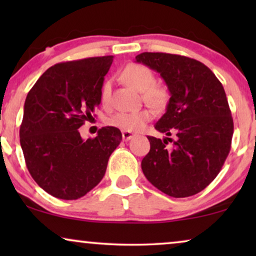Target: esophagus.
Listing matches in <instances>:
<instances>
[{
	"instance_id": "obj_1",
	"label": "esophagus",
	"mask_w": 256,
	"mask_h": 256,
	"mask_svg": "<svg viewBox=\"0 0 256 256\" xmlns=\"http://www.w3.org/2000/svg\"><path fill=\"white\" fill-rule=\"evenodd\" d=\"M135 134L132 132H126V130L122 132V138H124V141H129V140H132Z\"/></svg>"
}]
</instances>
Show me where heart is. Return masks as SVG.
Masks as SVG:
<instances>
[{
    "label": "heart",
    "instance_id": "obj_1",
    "mask_svg": "<svg viewBox=\"0 0 256 256\" xmlns=\"http://www.w3.org/2000/svg\"><path fill=\"white\" fill-rule=\"evenodd\" d=\"M121 79L126 85L142 92V98L149 106L155 110H162L166 107L169 99L168 90L163 86L156 85L155 74L149 68L141 64H129L121 72ZM112 96V82L110 79L104 80L101 87V102L108 104ZM154 116L152 112L148 108H143L134 112H118L110 118V124L126 132H138L146 127V124Z\"/></svg>",
    "mask_w": 256,
    "mask_h": 256
}]
</instances>
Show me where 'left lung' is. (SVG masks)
Segmentation results:
<instances>
[{
  "label": "left lung",
  "instance_id": "8db88e82",
  "mask_svg": "<svg viewBox=\"0 0 256 256\" xmlns=\"http://www.w3.org/2000/svg\"><path fill=\"white\" fill-rule=\"evenodd\" d=\"M135 59L158 72L170 92L166 112L155 124L166 138L148 136L142 171L170 197H190L218 176L230 150L234 126L225 90L196 59L162 52H143Z\"/></svg>",
  "mask_w": 256,
  "mask_h": 256
}]
</instances>
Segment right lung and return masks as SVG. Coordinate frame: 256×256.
<instances>
[{"label": "right lung", "instance_id": "add662e5", "mask_svg": "<svg viewBox=\"0 0 256 256\" xmlns=\"http://www.w3.org/2000/svg\"><path fill=\"white\" fill-rule=\"evenodd\" d=\"M113 56L56 64L37 80L24 104L20 141L34 182L56 198L73 200L102 180L112 152L122 140L104 127L82 140L78 129L101 102V87Z\"/></svg>", "mask_w": 256, "mask_h": 256}]
</instances>
